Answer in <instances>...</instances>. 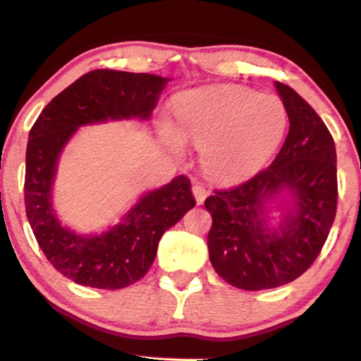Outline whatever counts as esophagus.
Wrapping results in <instances>:
<instances>
[{
    "instance_id": "34e87169",
    "label": "esophagus",
    "mask_w": 361,
    "mask_h": 361,
    "mask_svg": "<svg viewBox=\"0 0 361 361\" xmlns=\"http://www.w3.org/2000/svg\"><path fill=\"white\" fill-rule=\"evenodd\" d=\"M192 195H195V197H196L197 206H201V204L204 202V199H206V196H207V190L202 185H195L192 186Z\"/></svg>"
}]
</instances>
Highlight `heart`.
<instances>
[{"mask_svg": "<svg viewBox=\"0 0 361 361\" xmlns=\"http://www.w3.org/2000/svg\"><path fill=\"white\" fill-rule=\"evenodd\" d=\"M178 136L202 150V166L212 178L236 181L261 169L281 144L287 110L276 95L238 85H220L183 94L173 105ZM173 147L180 139L170 129Z\"/></svg>", "mask_w": 361, "mask_h": 361, "instance_id": "heart-1", "label": "heart"}]
</instances>
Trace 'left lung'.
I'll return each instance as SVG.
<instances>
[{"label":"left lung","mask_w":361,"mask_h":361,"mask_svg":"<svg viewBox=\"0 0 361 361\" xmlns=\"http://www.w3.org/2000/svg\"><path fill=\"white\" fill-rule=\"evenodd\" d=\"M290 128L274 162L204 201L212 215L209 259L225 282L243 290L276 288L306 272L324 246L337 211V155L329 129L292 87L276 82ZM295 213L277 229L268 204L283 190Z\"/></svg>","instance_id":"8db88e82"}]
</instances>
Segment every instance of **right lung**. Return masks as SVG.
I'll use <instances>...</instances> for the list:
<instances>
[{
	"label": "right lung",
	"instance_id": "add662e5",
	"mask_svg": "<svg viewBox=\"0 0 361 361\" xmlns=\"http://www.w3.org/2000/svg\"><path fill=\"white\" fill-rule=\"evenodd\" d=\"M166 80L146 73L95 69L51 99L30 129L25 214L43 255L73 282L105 290L137 282L152 266L162 235L196 206L185 175L149 191L120 224L100 235H78L63 227L51 206L58 159L76 129L109 120H149Z\"/></svg>",
	"mask_w": 361,
	"mask_h": 361
}]
</instances>
